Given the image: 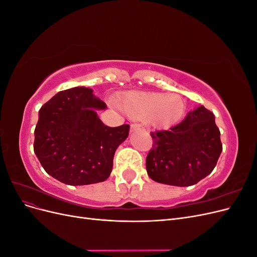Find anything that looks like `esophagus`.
<instances>
[{
  "instance_id": "1",
  "label": "esophagus",
  "mask_w": 257,
  "mask_h": 257,
  "mask_svg": "<svg viewBox=\"0 0 257 257\" xmlns=\"http://www.w3.org/2000/svg\"><path fill=\"white\" fill-rule=\"evenodd\" d=\"M136 131H145V127L144 125H142V124H137V123L132 124L131 132H136Z\"/></svg>"
}]
</instances>
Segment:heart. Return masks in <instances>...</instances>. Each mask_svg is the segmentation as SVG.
<instances>
[{
    "label": "heart",
    "mask_w": 257,
    "mask_h": 257,
    "mask_svg": "<svg viewBox=\"0 0 257 257\" xmlns=\"http://www.w3.org/2000/svg\"><path fill=\"white\" fill-rule=\"evenodd\" d=\"M121 109L131 118L146 119L157 127H169L182 119L185 102L177 93L128 92L119 102Z\"/></svg>",
    "instance_id": "b5f03b06"
}]
</instances>
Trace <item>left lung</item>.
Here are the masks:
<instances>
[{
    "label": "left lung",
    "mask_w": 257,
    "mask_h": 257,
    "mask_svg": "<svg viewBox=\"0 0 257 257\" xmlns=\"http://www.w3.org/2000/svg\"><path fill=\"white\" fill-rule=\"evenodd\" d=\"M214 114L204 106L190 111L169 131L152 132L146 168L152 180L190 186L211 174L222 152Z\"/></svg>",
    "instance_id": "1"
}]
</instances>
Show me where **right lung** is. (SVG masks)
<instances>
[{
    "label": "right lung",
    "instance_id": "right-lung-1",
    "mask_svg": "<svg viewBox=\"0 0 257 257\" xmlns=\"http://www.w3.org/2000/svg\"><path fill=\"white\" fill-rule=\"evenodd\" d=\"M92 92L84 87L61 91L38 113L34 152L45 172L65 184L105 181L116 148L128 136V124L109 127L100 121L96 110L107 106Z\"/></svg>",
    "mask_w": 257,
    "mask_h": 257
}]
</instances>
